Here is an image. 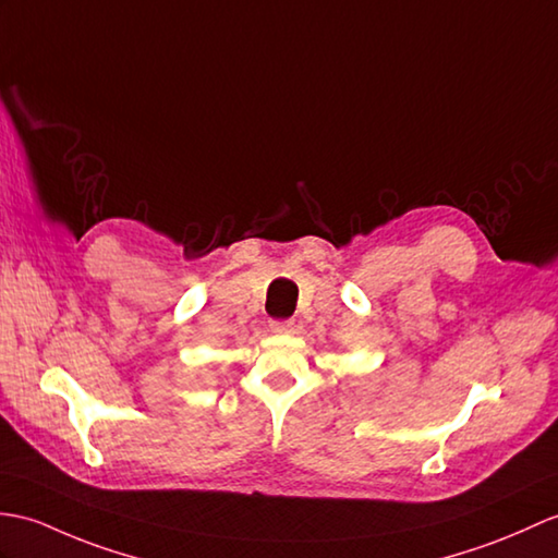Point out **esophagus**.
I'll return each mask as SVG.
<instances>
[{"mask_svg": "<svg viewBox=\"0 0 558 558\" xmlns=\"http://www.w3.org/2000/svg\"><path fill=\"white\" fill-rule=\"evenodd\" d=\"M292 328H294L292 320H270V332L276 335H288L292 332Z\"/></svg>", "mask_w": 558, "mask_h": 558, "instance_id": "esophagus-1", "label": "esophagus"}]
</instances>
